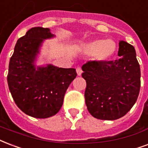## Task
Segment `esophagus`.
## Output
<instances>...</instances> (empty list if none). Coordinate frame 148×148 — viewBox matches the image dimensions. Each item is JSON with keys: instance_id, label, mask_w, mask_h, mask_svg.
Masks as SVG:
<instances>
[{"instance_id": "obj_1", "label": "esophagus", "mask_w": 148, "mask_h": 148, "mask_svg": "<svg viewBox=\"0 0 148 148\" xmlns=\"http://www.w3.org/2000/svg\"><path fill=\"white\" fill-rule=\"evenodd\" d=\"M76 71H77V74L78 76H81L82 74V70L81 67H77L76 68Z\"/></svg>"}]
</instances>
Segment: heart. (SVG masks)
Listing matches in <instances>:
<instances>
[{
    "instance_id": "1",
    "label": "heart",
    "mask_w": 148,
    "mask_h": 148,
    "mask_svg": "<svg viewBox=\"0 0 148 148\" xmlns=\"http://www.w3.org/2000/svg\"><path fill=\"white\" fill-rule=\"evenodd\" d=\"M116 44L112 40L97 39L84 47V53L92 56L99 61H106L109 60L116 51Z\"/></svg>"
}]
</instances>
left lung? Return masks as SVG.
Returning a JSON list of instances; mask_svg holds the SVG:
<instances>
[{
  "label": "left lung",
  "mask_w": 148,
  "mask_h": 148,
  "mask_svg": "<svg viewBox=\"0 0 148 148\" xmlns=\"http://www.w3.org/2000/svg\"><path fill=\"white\" fill-rule=\"evenodd\" d=\"M119 59L88 61L82 66L86 81L85 104L90 114L103 120L121 118L134 106L140 88V68L134 47L119 42Z\"/></svg>",
  "instance_id": "left-lung-1"
}]
</instances>
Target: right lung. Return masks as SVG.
<instances>
[{"label": "right lung", "instance_id": "1", "mask_svg": "<svg viewBox=\"0 0 148 148\" xmlns=\"http://www.w3.org/2000/svg\"><path fill=\"white\" fill-rule=\"evenodd\" d=\"M54 36L48 28H32L17 41L9 62L8 84L12 98L21 111L34 118L56 115L66 89L77 76L74 68L36 66L44 39Z\"/></svg>", "mask_w": 148, "mask_h": 148}]
</instances>
